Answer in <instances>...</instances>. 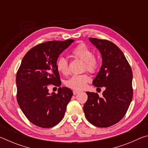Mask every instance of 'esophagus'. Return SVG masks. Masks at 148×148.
Listing matches in <instances>:
<instances>
[{
	"label": "esophagus",
	"instance_id": "34e87169",
	"mask_svg": "<svg viewBox=\"0 0 148 148\" xmlns=\"http://www.w3.org/2000/svg\"><path fill=\"white\" fill-rule=\"evenodd\" d=\"M79 92V91H77V90H74V91H73V94L74 95H76V94L78 93Z\"/></svg>",
	"mask_w": 148,
	"mask_h": 148
}]
</instances>
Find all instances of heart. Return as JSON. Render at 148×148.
I'll return each instance as SVG.
<instances>
[{
  "label": "heart",
  "instance_id": "obj_1",
  "mask_svg": "<svg viewBox=\"0 0 148 148\" xmlns=\"http://www.w3.org/2000/svg\"><path fill=\"white\" fill-rule=\"evenodd\" d=\"M72 54L76 58L84 61V69L91 73H95L98 70L100 65V60L97 56L92 54V50L85 44H79L72 50ZM56 68L59 72L63 75L69 73V62L64 57H61L57 59ZM89 81V77L87 74L74 75L65 82V85L72 89L81 90L86 86Z\"/></svg>",
  "mask_w": 148,
  "mask_h": 148
}]
</instances>
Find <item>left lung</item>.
<instances>
[{
	"instance_id": "obj_1",
	"label": "left lung",
	"mask_w": 148,
	"mask_h": 148,
	"mask_svg": "<svg viewBox=\"0 0 148 148\" xmlns=\"http://www.w3.org/2000/svg\"><path fill=\"white\" fill-rule=\"evenodd\" d=\"M102 55L101 70L94 79L95 87H105L102 97L97 92H86L87 101L84 106L87 119L98 127H108L118 123L128 110L133 89L132 72L124 54L113 42L89 38Z\"/></svg>"
}]
</instances>
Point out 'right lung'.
I'll return each mask as SVG.
<instances>
[{
	"mask_svg": "<svg viewBox=\"0 0 148 148\" xmlns=\"http://www.w3.org/2000/svg\"><path fill=\"white\" fill-rule=\"evenodd\" d=\"M74 40L48 41L32 47L22 59L16 74L17 101L25 116L32 123L50 128L64 117L66 106L73 95L72 90L59 87L50 95L52 84H61L56 68L57 59Z\"/></svg>",
	"mask_w": 148,
	"mask_h": 148,
	"instance_id": "obj_1",
	"label": "right lung"
}]
</instances>
